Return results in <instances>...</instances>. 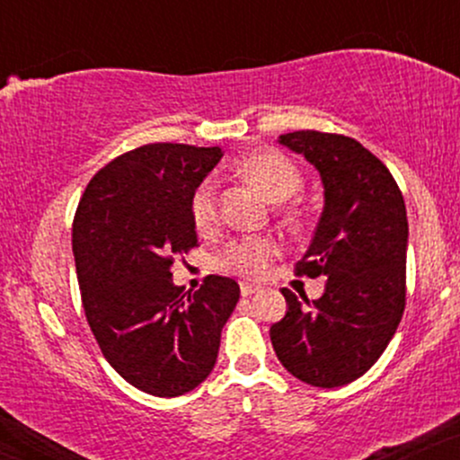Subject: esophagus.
<instances>
[{"label": "esophagus", "mask_w": 460, "mask_h": 460, "mask_svg": "<svg viewBox=\"0 0 460 460\" xmlns=\"http://www.w3.org/2000/svg\"><path fill=\"white\" fill-rule=\"evenodd\" d=\"M240 292H242V296L248 298V296H252V294L260 292V288L252 283H240Z\"/></svg>", "instance_id": "1"}]
</instances>
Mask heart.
Instances as JSON below:
<instances>
[{
	"label": "heart",
	"instance_id": "b5f03b06",
	"mask_svg": "<svg viewBox=\"0 0 460 460\" xmlns=\"http://www.w3.org/2000/svg\"><path fill=\"white\" fill-rule=\"evenodd\" d=\"M237 172L257 186L272 203H283L292 199L303 188V175L298 166L283 153L263 149L246 155L237 162ZM190 216L199 234H212L218 226V190L214 179L200 181L190 199ZM279 242L268 235L237 237L229 242L216 257L220 270L242 274V277H260L266 272L268 261L279 255Z\"/></svg>",
	"mask_w": 460,
	"mask_h": 460
}]
</instances>
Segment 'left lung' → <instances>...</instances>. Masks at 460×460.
<instances>
[{"instance_id": "obj_1", "label": "left lung", "mask_w": 460, "mask_h": 460, "mask_svg": "<svg viewBox=\"0 0 460 460\" xmlns=\"http://www.w3.org/2000/svg\"><path fill=\"white\" fill-rule=\"evenodd\" d=\"M279 142L320 172L324 208L296 274L326 283L318 300L281 289L288 311L270 340L289 374L314 387H341L378 361L402 320L404 199L387 166L355 138L307 129Z\"/></svg>"}]
</instances>
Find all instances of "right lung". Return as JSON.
<instances>
[{
    "label": "right lung",
    "instance_id": "obj_1",
    "mask_svg": "<svg viewBox=\"0 0 460 460\" xmlns=\"http://www.w3.org/2000/svg\"><path fill=\"white\" fill-rule=\"evenodd\" d=\"M218 146L155 142L105 164L73 220L86 320L103 357L140 392L175 398L209 376L240 285L209 274L197 292L172 283V257L199 244L190 199Z\"/></svg>",
    "mask_w": 460,
    "mask_h": 460
}]
</instances>
